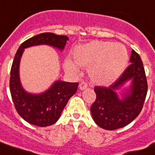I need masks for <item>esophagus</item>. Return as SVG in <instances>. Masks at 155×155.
Instances as JSON below:
<instances>
[{
    "instance_id": "esophagus-1",
    "label": "esophagus",
    "mask_w": 155,
    "mask_h": 155,
    "mask_svg": "<svg viewBox=\"0 0 155 155\" xmlns=\"http://www.w3.org/2000/svg\"><path fill=\"white\" fill-rule=\"evenodd\" d=\"M87 87H88V84L85 82H81L80 84V85H79V88H80L81 90H84V89H87Z\"/></svg>"
}]
</instances>
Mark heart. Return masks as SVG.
Wrapping results in <instances>:
<instances>
[{"instance_id":"obj_1","label":"heart","mask_w":155,"mask_h":155,"mask_svg":"<svg viewBox=\"0 0 155 155\" xmlns=\"http://www.w3.org/2000/svg\"><path fill=\"white\" fill-rule=\"evenodd\" d=\"M76 65L88 68L91 81L98 84L113 82L127 67L129 55L124 45L105 41H93L77 46L73 51ZM72 61L66 59L65 67L71 73L76 74L79 69Z\"/></svg>"}]
</instances>
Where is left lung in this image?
<instances>
[{"label": "left lung", "mask_w": 155, "mask_h": 155, "mask_svg": "<svg viewBox=\"0 0 155 155\" xmlns=\"http://www.w3.org/2000/svg\"><path fill=\"white\" fill-rule=\"evenodd\" d=\"M131 63L120 77L108 87H95L96 100L90 107L95 123L105 130L126 127L137 117L147 94V81L143 63L138 53L132 50ZM128 82L130 84L125 88ZM121 89L117 94V91Z\"/></svg>", "instance_id": "left-lung-1"}]
</instances>
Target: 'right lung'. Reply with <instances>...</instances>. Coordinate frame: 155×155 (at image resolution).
Wrapping results in <instances>:
<instances>
[{
  "instance_id": "right-lung-1",
  "label": "right lung",
  "mask_w": 155,
  "mask_h": 155,
  "mask_svg": "<svg viewBox=\"0 0 155 155\" xmlns=\"http://www.w3.org/2000/svg\"><path fill=\"white\" fill-rule=\"evenodd\" d=\"M68 40L67 36L52 33L38 34L23 42L15 56L10 71V94L17 113L30 124L44 127L56 123L69 99L77 91L79 84L58 80L41 94L27 92L19 78V64L24 51L38 45L51 46L62 51Z\"/></svg>"
}]
</instances>
